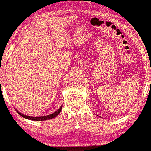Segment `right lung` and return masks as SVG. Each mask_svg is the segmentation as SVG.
<instances>
[{
    "label": "right lung",
    "instance_id": "obj_1",
    "mask_svg": "<svg viewBox=\"0 0 151 151\" xmlns=\"http://www.w3.org/2000/svg\"><path fill=\"white\" fill-rule=\"evenodd\" d=\"M62 108V106H61L60 107V109H58L56 111L54 112V113H52V114H49V115H47V116H36V117L30 116L25 115V114H22V113H20V112L19 111L17 110L16 109H15V111L18 112L19 115L21 116L22 117L25 118V119H29V120H32V121H45V120H49V119H53V118L56 117L57 116H58V114L61 112Z\"/></svg>",
    "mask_w": 151,
    "mask_h": 151
}]
</instances>
